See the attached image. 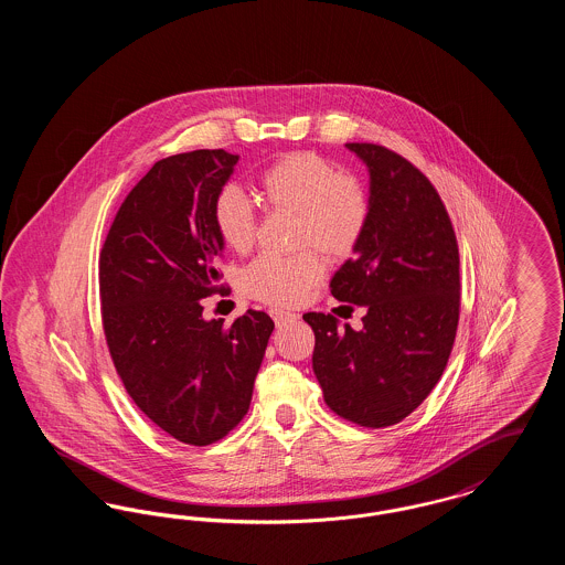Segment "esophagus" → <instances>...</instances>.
<instances>
[{"label": "esophagus", "mask_w": 565, "mask_h": 565, "mask_svg": "<svg viewBox=\"0 0 565 565\" xmlns=\"http://www.w3.org/2000/svg\"><path fill=\"white\" fill-rule=\"evenodd\" d=\"M269 313L270 318H273V322L277 323V326L290 322V320H295L296 318V313L288 311V309H281V307H270Z\"/></svg>", "instance_id": "1"}]
</instances>
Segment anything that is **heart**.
I'll list each match as a JSON object with an SVG mask.
<instances>
[{"label": "heart", "mask_w": 565, "mask_h": 565, "mask_svg": "<svg viewBox=\"0 0 565 565\" xmlns=\"http://www.w3.org/2000/svg\"><path fill=\"white\" fill-rule=\"evenodd\" d=\"M258 192L270 210L296 215L295 243L302 249L258 256L243 270V290L263 302L292 305L322 279V252L343 260L358 249L371 222V196L355 173L311 150L270 162L258 175ZM212 217L228 249L243 254L254 245L258 214L239 186L220 189Z\"/></svg>", "instance_id": "1"}]
</instances>
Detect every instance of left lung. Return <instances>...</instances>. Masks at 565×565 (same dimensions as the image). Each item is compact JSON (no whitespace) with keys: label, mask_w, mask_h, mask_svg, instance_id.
Wrapping results in <instances>:
<instances>
[{"label":"left lung","mask_w":565,"mask_h":565,"mask_svg":"<svg viewBox=\"0 0 565 565\" xmlns=\"http://www.w3.org/2000/svg\"><path fill=\"white\" fill-rule=\"evenodd\" d=\"M371 171V222L334 273L337 300L364 307L362 330L305 313L316 332L313 373L323 401L364 428L403 422L443 375L459 322V249L430 180L379 143H348Z\"/></svg>","instance_id":"obj_1"}]
</instances>
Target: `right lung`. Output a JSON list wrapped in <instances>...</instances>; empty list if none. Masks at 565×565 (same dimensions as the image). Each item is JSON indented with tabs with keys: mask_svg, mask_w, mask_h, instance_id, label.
Masks as SVG:
<instances>
[{
	"mask_svg": "<svg viewBox=\"0 0 565 565\" xmlns=\"http://www.w3.org/2000/svg\"><path fill=\"white\" fill-rule=\"evenodd\" d=\"M237 154L194 150L154 162L122 201L99 254L102 323L114 369L139 411L180 443L224 438L249 408L275 323L247 309L203 320L226 295L215 194Z\"/></svg>",
	"mask_w": 565,
	"mask_h": 565,
	"instance_id": "1",
	"label": "right lung"
}]
</instances>
